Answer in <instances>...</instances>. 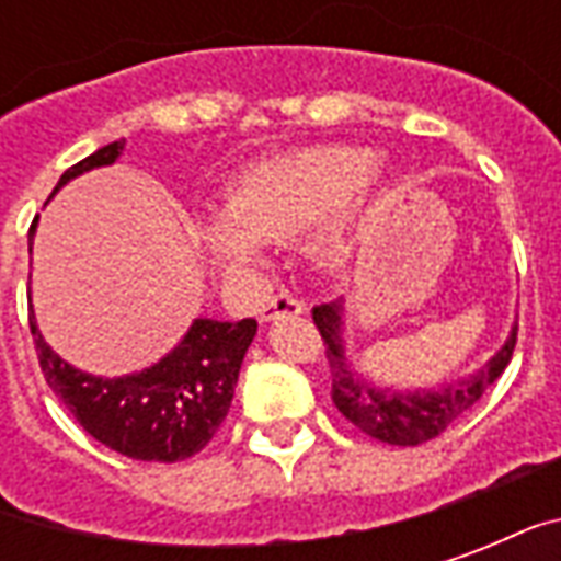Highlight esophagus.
Returning a JSON list of instances; mask_svg holds the SVG:
<instances>
[{"label": "esophagus", "mask_w": 561, "mask_h": 561, "mask_svg": "<svg viewBox=\"0 0 561 561\" xmlns=\"http://www.w3.org/2000/svg\"><path fill=\"white\" fill-rule=\"evenodd\" d=\"M288 316H304V304L297 297H291V294H276V297H270L267 304L261 306V321L264 324Z\"/></svg>", "instance_id": "34e87169"}]
</instances>
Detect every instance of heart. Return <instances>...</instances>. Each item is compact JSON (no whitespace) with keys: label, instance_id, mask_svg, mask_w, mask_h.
Returning <instances> with one entry per match:
<instances>
[{"label":"heart","instance_id":"1","mask_svg":"<svg viewBox=\"0 0 561 561\" xmlns=\"http://www.w3.org/2000/svg\"><path fill=\"white\" fill-rule=\"evenodd\" d=\"M376 183V156L364 147L328 144L261 161L228 188V213L195 225L197 245L228 273H252L264 243H288L316 231L330 264L352 257L360 233V197Z\"/></svg>","mask_w":561,"mask_h":561}]
</instances>
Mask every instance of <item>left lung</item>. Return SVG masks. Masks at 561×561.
Masks as SVG:
<instances>
[{
  "label": "left lung",
  "instance_id": "1",
  "mask_svg": "<svg viewBox=\"0 0 561 561\" xmlns=\"http://www.w3.org/2000/svg\"><path fill=\"white\" fill-rule=\"evenodd\" d=\"M312 318L321 330V340L328 345L324 352H328L330 376H333V393H330L333 405L366 435H373L385 445L400 447L430 442L438 433H445L459 414L469 412L471 405L481 400L483 390L505 373L514 354V342H517V321H514L499 352L469 376L442 381L433 388H393V385L369 381L354 366L348 345H345V333H348L345 300L316 306Z\"/></svg>",
  "mask_w": 561,
  "mask_h": 561
}]
</instances>
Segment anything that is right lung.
<instances>
[{
	"label": "right lung",
	"instance_id": "1",
	"mask_svg": "<svg viewBox=\"0 0 561 561\" xmlns=\"http://www.w3.org/2000/svg\"><path fill=\"white\" fill-rule=\"evenodd\" d=\"M123 152L126 140L95 149L59 176L54 195L80 173L111 168ZM35 225L38 216L30 228V255ZM30 328L47 385L95 442L144 462H180L204 450L225 421L257 321L195 318L171 352L126 376H95L62 360L42 336L32 309Z\"/></svg>",
	"mask_w": 561,
	"mask_h": 561
}]
</instances>
